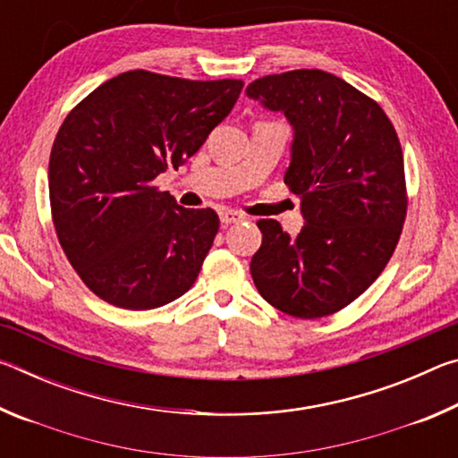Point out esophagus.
I'll return each mask as SVG.
<instances>
[{
	"label": "esophagus",
	"mask_w": 458,
	"mask_h": 458,
	"mask_svg": "<svg viewBox=\"0 0 458 458\" xmlns=\"http://www.w3.org/2000/svg\"><path fill=\"white\" fill-rule=\"evenodd\" d=\"M220 220H222V224H226V226H228V224H236L240 220H244V216L240 212H234V210H222Z\"/></svg>",
	"instance_id": "obj_1"
}]
</instances>
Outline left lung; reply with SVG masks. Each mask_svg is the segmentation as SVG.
<instances>
[{"instance_id": "obj_1", "label": "left lung", "mask_w": 458, "mask_h": 458, "mask_svg": "<svg viewBox=\"0 0 458 458\" xmlns=\"http://www.w3.org/2000/svg\"><path fill=\"white\" fill-rule=\"evenodd\" d=\"M246 95L283 111L294 129L284 183L305 226L291 238L259 220L250 260L262 299L291 317L319 319L353 303L396 250L408 210L396 129L374 98L317 68L268 74Z\"/></svg>"}]
</instances>
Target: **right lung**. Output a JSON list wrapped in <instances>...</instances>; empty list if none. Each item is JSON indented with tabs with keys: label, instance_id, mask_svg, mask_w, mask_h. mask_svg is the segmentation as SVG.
Returning a JSON list of instances; mask_svg holds the SVG:
<instances>
[{
	"label": "right lung",
	"instance_id": "add662e5",
	"mask_svg": "<svg viewBox=\"0 0 458 458\" xmlns=\"http://www.w3.org/2000/svg\"><path fill=\"white\" fill-rule=\"evenodd\" d=\"M242 87L234 79L129 71L66 114L50 151L52 222L68 262L97 297L145 311L196 283L218 214L177 206L153 180L199 149Z\"/></svg>",
	"mask_w": 458,
	"mask_h": 458
}]
</instances>
